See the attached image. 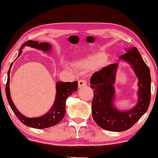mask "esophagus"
I'll list each match as a JSON object with an SVG mask.
<instances>
[{
	"mask_svg": "<svg viewBox=\"0 0 158 158\" xmlns=\"http://www.w3.org/2000/svg\"><path fill=\"white\" fill-rule=\"evenodd\" d=\"M86 85H87V82H86L85 80L81 79L78 81V87L79 88L84 87V86H85Z\"/></svg>",
	"mask_w": 158,
	"mask_h": 158,
	"instance_id": "34e87169",
	"label": "esophagus"
}]
</instances>
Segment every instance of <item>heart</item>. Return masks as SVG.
I'll return each mask as SVG.
<instances>
[{
  "label": "heart",
  "mask_w": 158,
  "mask_h": 158,
  "mask_svg": "<svg viewBox=\"0 0 158 158\" xmlns=\"http://www.w3.org/2000/svg\"><path fill=\"white\" fill-rule=\"evenodd\" d=\"M106 56L103 53H98L96 55L85 58L81 61L77 62L76 65L81 68H94L98 65H103L106 63Z\"/></svg>",
  "instance_id": "b5f03b06"
}]
</instances>
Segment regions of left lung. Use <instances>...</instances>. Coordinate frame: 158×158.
I'll use <instances>...</instances> for the list:
<instances>
[{
	"label": "left lung",
	"mask_w": 158,
	"mask_h": 158,
	"mask_svg": "<svg viewBox=\"0 0 158 158\" xmlns=\"http://www.w3.org/2000/svg\"><path fill=\"white\" fill-rule=\"evenodd\" d=\"M119 57L129 62L138 78V103L133 109L121 111L114 105L116 73L118 64H111L90 77L94 89L92 116L96 124L108 131H123L130 129L148 111L151 97L150 69L144 62L137 47H129Z\"/></svg>",
	"instance_id": "1"
}]
</instances>
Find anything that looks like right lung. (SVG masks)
Segmentation results:
<instances>
[{
	"label": "right lung",
	"mask_w": 158,
	"mask_h": 158,
	"mask_svg": "<svg viewBox=\"0 0 158 158\" xmlns=\"http://www.w3.org/2000/svg\"><path fill=\"white\" fill-rule=\"evenodd\" d=\"M25 46H28L32 48H35L36 49H40L44 52L49 51L52 48V45L47 42L39 43L36 41L29 40L22 44L19 52L18 57L21 55L22 52L23 47ZM17 57V58H18ZM13 62L10 64L9 70L8 71V79L7 83L6 85V94L7 96V99L9 103L12 111L14 112L16 116L22 122L23 124L27 127H32L35 129H45L47 127H53L57 124L63 118L64 114L66 113L65 110V103L66 100L72 95L73 93L77 90V81H75L74 82H62L59 81L56 84V90H57V94H56L55 101L54 103L53 106L51 108L49 111L47 112L46 114L43 115L40 117L36 118H28L21 114L18 111L15 106L14 103H13L12 99L10 98V90H9V83H10V71Z\"/></svg>",
	"instance_id": "1"
}]
</instances>
